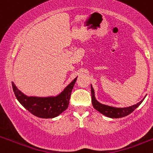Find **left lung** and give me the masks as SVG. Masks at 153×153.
<instances>
[{"instance_id":"left-lung-1","label":"left lung","mask_w":153,"mask_h":153,"mask_svg":"<svg viewBox=\"0 0 153 153\" xmlns=\"http://www.w3.org/2000/svg\"><path fill=\"white\" fill-rule=\"evenodd\" d=\"M91 97H92V104H93L94 109L98 110L100 113L103 114L104 116L109 117V118H121V117H124L126 116H128L131 113L134 111L135 109L140 106L143 100L140 101L139 103L133 105V106H129V107L125 108H116L113 107V106H106L104 104L99 102L98 101L96 100L95 96H94V90L91 86Z\"/></svg>"}]
</instances>
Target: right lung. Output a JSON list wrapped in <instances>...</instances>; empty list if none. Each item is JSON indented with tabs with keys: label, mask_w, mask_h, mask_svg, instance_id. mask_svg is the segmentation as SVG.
<instances>
[{
	"label": "right lung",
	"mask_w": 153,
	"mask_h": 153,
	"mask_svg": "<svg viewBox=\"0 0 153 153\" xmlns=\"http://www.w3.org/2000/svg\"><path fill=\"white\" fill-rule=\"evenodd\" d=\"M76 78L64 89L60 95L55 97H27L18 90L13 83H12V87L17 100L30 113L40 118L51 119L59 116L68 108L71 92Z\"/></svg>",
	"instance_id": "obj_1"
}]
</instances>
